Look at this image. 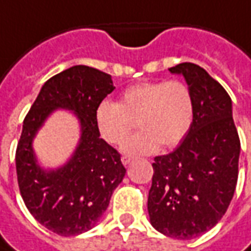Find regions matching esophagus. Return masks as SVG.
Instances as JSON below:
<instances>
[{
	"instance_id": "34e87169",
	"label": "esophagus",
	"mask_w": 251,
	"mask_h": 251,
	"mask_svg": "<svg viewBox=\"0 0 251 251\" xmlns=\"http://www.w3.org/2000/svg\"><path fill=\"white\" fill-rule=\"evenodd\" d=\"M131 161H133V157H130V156H124V157H122V163H124V165H127V164H130Z\"/></svg>"
}]
</instances>
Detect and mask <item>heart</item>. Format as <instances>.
I'll return each instance as SVG.
<instances>
[{"mask_svg": "<svg viewBox=\"0 0 251 251\" xmlns=\"http://www.w3.org/2000/svg\"><path fill=\"white\" fill-rule=\"evenodd\" d=\"M194 120V99L188 86L180 80L145 82L126 88L121 102L102 100L95 110L99 134L109 144H120L134 129L142 130L122 144L127 154H149L177 145Z\"/></svg>", "mask_w": 251, "mask_h": 251, "instance_id": "heart-1", "label": "heart"}]
</instances>
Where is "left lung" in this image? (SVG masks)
<instances>
[{
    "label": "left lung",
    "instance_id": "obj_1",
    "mask_svg": "<svg viewBox=\"0 0 251 251\" xmlns=\"http://www.w3.org/2000/svg\"><path fill=\"white\" fill-rule=\"evenodd\" d=\"M194 99V120L174 152L154 157L148 196L149 219L175 239H194L211 230L230 205L238 180L241 142L226 90L201 67L180 63Z\"/></svg>",
    "mask_w": 251,
    "mask_h": 251
}]
</instances>
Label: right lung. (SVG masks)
<instances>
[{
    "instance_id": "obj_1",
    "label": "right lung",
    "mask_w": 251,
    "mask_h": 251,
    "mask_svg": "<svg viewBox=\"0 0 251 251\" xmlns=\"http://www.w3.org/2000/svg\"><path fill=\"white\" fill-rule=\"evenodd\" d=\"M114 88L109 74L74 66L44 83L25 117L16 152L20 192L36 221L62 237L91 230L125 177L120 153L100 138L95 122L98 104ZM59 108L77 117L81 136L66 163L44 169L37 160L33 141L48 117Z\"/></svg>"
}]
</instances>
